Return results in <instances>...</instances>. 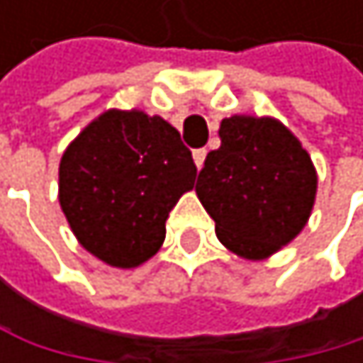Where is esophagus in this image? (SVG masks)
I'll return each mask as SVG.
<instances>
[{
  "label": "esophagus",
  "instance_id": "1",
  "mask_svg": "<svg viewBox=\"0 0 363 363\" xmlns=\"http://www.w3.org/2000/svg\"><path fill=\"white\" fill-rule=\"evenodd\" d=\"M204 159H206V150H204V147L194 150V163H196V167H198V169L204 165Z\"/></svg>",
  "mask_w": 363,
  "mask_h": 363
}]
</instances>
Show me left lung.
<instances>
[{
    "instance_id": "obj_1",
    "label": "left lung",
    "mask_w": 363,
    "mask_h": 363,
    "mask_svg": "<svg viewBox=\"0 0 363 363\" xmlns=\"http://www.w3.org/2000/svg\"><path fill=\"white\" fill-rule=\"evenodd\" d=\"M220 139L198 174L196 194L230 252L266 259L305 228L315 167L301 141L272 117H226Z\"/></svg>"
}]
</instances>
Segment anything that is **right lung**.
Listing matches in <instances>:
<instances>
[{
    "mask_svg": "<svg viewBox=\"0 0 363 363\" xmlns=\"http://www.w3.org/2000/svg\"><path fill=\"white\" fill-rule=\"evenodd\" d=\"M196 174L172 123L111 108L65 150L58 200L82 248L113 268H137L163 246L165 220Z\"/></svg>",
    "mask_w": 363,
    "mask_h": 363,
    "instance_id": "add662e5",
    "label": "right lung"
}]
</instances>
